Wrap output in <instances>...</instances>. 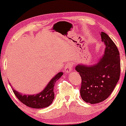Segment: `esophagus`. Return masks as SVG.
Segmentation results:
<instances>
[{"label": "esophagus", "mask_w": 126, "mask_h": 126, "mask_svg": "<svg viewBox=\"0 0 126 126\" xmlns=\"http://www.w3.org/2000/svg\"><path fill=\"white\" fill-rule=\"evenodd\" d=\"M72 64L71 63H67L65 65L64 67V71H65L66 73H69L72 70Z\"/></svg>", "instance_id": "obj_1"}]
</instances>
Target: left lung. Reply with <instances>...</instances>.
Segmentation results:
<instances>
[{"label":"left lung","mask_w":126,"mask_h":126,"mask_svg":"<svg viewBox=\"0 0 126 126\" xmlns=\"http://www.w3.org/2000/svg\"><path fill=\"white\" fill-rule=\"evenodd\" d=\"M105 44L103 55L93 64H79L76 70L82 78L80 95L85 102L97 104L109 97L120 76V57L118 49L105 33L101 32Z\"/></svg>","instance_id":"8db88e82"}]
</instances>
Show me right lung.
Here are the masks:
<instances>
[{
    "instance_id": "obj_1",
    "label": "right lung",
    "mask_w": 126,
    "mask_h": 126,
    "mask_svg": "<svg viewBox=\"0 0 126 126\" xmlns=\"http://www.w3.org/2000/svg\"><path fill=\"white\" fill-rule=\"evenodd\" d=\"M63 72H60L55 75L49 82L46 87L43 91L35 94H25L19 93L13 88L11 84L14 93L19 100L27 106L33 109H43L49 107L54 99V87L55 82L58 80L62 75Z\"/></svg>"
}]
</instances>
